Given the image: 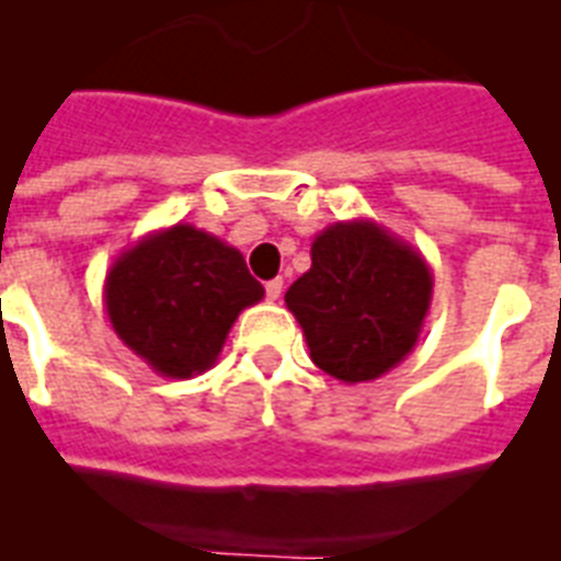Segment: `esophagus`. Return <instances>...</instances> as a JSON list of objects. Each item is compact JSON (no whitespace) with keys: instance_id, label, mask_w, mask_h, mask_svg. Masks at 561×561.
I'll use <instances>...</instances> for the list:
<instances>
[{"instance_id":"1","label":"esophagus","mask_w":561,"mask_h":561,"mask_svg":"<svg viewBox=\"0 0 561 561\" xmlns=\"http://www.w3.org/2000/svg\"><path fill=\"white\" fill-rule=\"evenodd\" d=\"M280 295H284V280H280V277H275V280H268V284H266V298H268V301H277Z\"/></svg>"}]
</instances>
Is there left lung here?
Here are the masks:
<instances>
[{"mask_svg": "<svg viewBox=\"0 0 561 561\" xmlns=\"http://www.w3.org/2000/svg\"><path fill=\"white\" fill-rule=\"evenodd\" d=\"M310 257L284 301L312 363L342 383L377 380L415 348L433 301V268L371 219L328 225Z\"/></svg>", "mask_w": 561, "mask_h": 561, "instance_id": "left-lung-1", "label": "left lung"}]
</instances>
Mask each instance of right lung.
I'll use <instances>...</instances> for the list:
<instances>
[{
    "mask_svg": "<svg viewBox=\"0 0 561 561\" xmlns=\"http://www.w3.org/2000/svg\"><path fill=\"white\" fill-rule=\"evenodd\" d=\"M240 251L186 221L146 233L104 277V312L151 371L190 380L216 366L233 321L263 298Z\"/></svg>",
    "mask_w": 561,
    "mask_h": 561,
    "instance_id": "add662e5",
    "label": "right lung"
}]
</instances>
